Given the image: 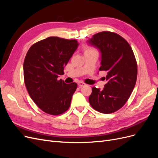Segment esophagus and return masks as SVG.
I'll return each mask as SVG.
<instances>
[{
	"label": "esophagus",
	"mask_w": 158,
	"mask_h": 158,
	"mask_svg": "<svg viewBox=\"0 0 158 158\" xmlns=\"http://www.w3.org/2000/svg\"><path fill=\"white\" fill-rule=\"evenodd\" d=\"M78 85L79 87H83V86H84V85H85V84H84V82H80L78 83Z\"/></svg>",
	"instance_id": "esophagus-1"
}]
</instances>
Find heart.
Instances as JSON below:
<instances>
[{
  "label": "heart",
  "instance_id": "1",
  "mask_svg": "<svg viewBox=\"0 0 158 158\" xmlns=\"http://www.w3.org/2000/svg\"><path fill=\"white\" fill-rule=\"evenodd\" d=\"M96 51L95 49L92 48V47H86L85 49V52H95Z\"/></svg>",
  "mask_w": 158,
  "mask_h": 158
}]
</instances>
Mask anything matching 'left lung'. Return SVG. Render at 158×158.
<instances>
[{
  "instance_id": "1",
  "label": "left lung",
  "mask_w": 158,
  "mask_h": 158,
  "mask_svg": "<svg viewBox=\"0 0 158 158\" xmlns=\"http://www.w3.org/2000/svg\"><path fill=\"white\" fill-rule=\"evenodd\" d=\"M100 52L101 66L99 70L107 72V84L103 89L92 88L89 102L95 110L111 113L127 102L135 86L137 64L128 43L115 33L102 31L87 41Z\"/></svg>"
}]
</instances>
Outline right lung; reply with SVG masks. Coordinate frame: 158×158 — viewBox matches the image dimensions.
<instances>
[{"instance_id": "add662e5", "label": "right lung", "mask_w": 158, "mask_h": 158, "mask_svg": "<svg viewBox=\"0 0 158 158\" xmlns=\"http://www.w3.org/2000/svg\"><path fill=\"white\" fill-rule=\"evenodd\" d=\"M78 45L75 40L49 37L28 50L23 62L26 87L43 111L58 115L69 108L77 84H66L58 78Z\"/></svg>"}]
</instances>
